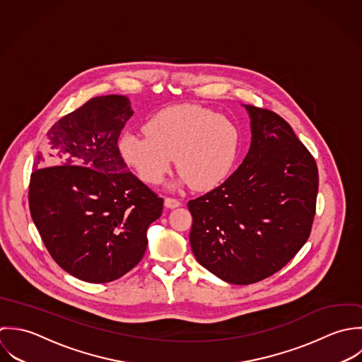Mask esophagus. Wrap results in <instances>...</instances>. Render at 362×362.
Returning <instances> with one entry per match:
<instances>
[{
    "instance_id": "esophagus-1",
    "label": "esophagus",
    "mask_w": 362,
    "mask_h": 362,
    "mask_svg": "<svg viewBox=\"0 0 362 362\" xmlns=\"http://www.w3.org/2000/svg\"><path fill=\"white\" fill-rule=\"evenodd\" d=\"M180 202L176 200V199H172V197H166L165 199V207L166 209H176V207H180Z\"/></svg>"
}]
</instances>
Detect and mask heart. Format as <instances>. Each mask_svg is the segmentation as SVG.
<instances>
[{
	"instance_id": "1",
	"label": "heart",
	"mask_w": 362,
	"mask_h": 362,
	"mask_svg": "<svg viewBox=\"0 0 362 362\" xmlns=\"http://www.w3.org/2000/svg\"><path fill=\"white\" fill-rule=\"evenodd\" d=\"M144 132L145 136L124 134L119 151L149 185L163 180L175 158L180 173L172 187L192 185L209 190L225 180L236 159L239 136L235 124L207 107H165L145 123Z\"/></svg>"
}]
</instances>
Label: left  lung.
<instances>
[{
    "instance_id": "1",
    "label": "left lung",
    "mask_w": 362,
    "mask_h": 362,
    "mask_svg": "<svg viewBox=\"0 0 362 362\" xmlns=\"http://www.w3.org/2000/svg\"><path fill=\"white\" fill-rule=\"evenodd\" d=\"M252 140L240 166L190 200V246L225 283L247 286L281 270L309 238L319 186L313 156L288 123L243 105Z\"/></svg>"
}]
</instances>
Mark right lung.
Returning <instances> with one entry per match:
<instances>
[{
    "mask_svg": "<svg viewBox=\"0 0 362 362\" xmlns=\"http://www.w3.org/2000/svg\"><path fill=\"white\" fill-rule=\"evenodd\" d=\"M133 115L122 95L88 100L47 132L30 176V216L46 249L86 283L136 267L146 229L162 214L163 200L129 170L117 146Z\"/></svg>",
    "mask_w": 362,
    "mask_h": 362,
    "instance_id": "obj_1",
    "label": "right lung"
}]
</instances>
